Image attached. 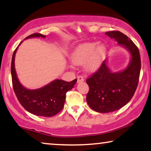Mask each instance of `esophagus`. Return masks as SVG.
I'll return each mask as SVG.
<instances>
[{
  "mask_svg": "<svg viewBox=\"0 0 151 151\" xmlns=\"http://www.w3.org/2000/svg\"><path fill=\"white\" fill-rule=\"evenodd\" d=\"M84 80H85V78H84V77H83V76L79 75V76H77V82L78 83L83 82V81H84Z\"/></svg>",
  "mask_w": 151,
  "mask_h": 151,
  "instance_id": "34e87169",
  "label": "esophagus"
}]
</instances>
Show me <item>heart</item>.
<instances>
[{
  "mask_svg": "<svg viewBox=\"0 0 151 151\" xmlns=\"http://www.w3.org/2000/svg\"><path fill=\"white\" fill-rule=\"evenodd\" d=\"M106 47L104 44L97 42H87L78 45L71 54V61L76 65L84 63L85 68L88 71H95L101 66Z\"/></svg>",
  "mask_w": 151,
  "mask_h": 151,
  "instance_id": "b5f03b06",
  "label": "heart"
}]
</instances>
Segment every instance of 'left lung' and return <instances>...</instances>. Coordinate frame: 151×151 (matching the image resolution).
Returning a JSON list of instances; mask_svg holds the SVG:
<instances>
[{
  "mask_svg": "<svg viewBox=\"0 0 151 151\" xmlns=\"http://www.w3.org/2000/svg\"><path fill=\"white\" fill-rule=\"evenodd\" d=\"M106 34L128 50L131 60L124 70L112 73L104 60L97 72L87 79L89 91L87 101L89 107L99 113L120 109L130 101L139 81L141 61L139 50L130 38L118 31Z\"/></svg>",
  "mask_w": 151,
  "mask_h": 151,
  "instance_id": "1",
  "label": "left lung"
}]
</instances>
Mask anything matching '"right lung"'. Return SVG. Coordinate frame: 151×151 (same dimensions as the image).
Wrapping results in <instances>:
<instances>
[{"label": "right lung", "instance_id": "1", "mask_svg": "<svg viewBox=\"0 0 151 151\" xmlns=\"http://www.w3.org/2000/svg\"><path fill=\"white\" fill-rule=\"evenodd\" d=\"M38 37H45V35L35 33L25 39ZM18 47L13 52L11 61L12 83L17 99L21 106L31 114L44 117L55 116L63 108L66 93L73 88L77 79L76 78L71 82L56 79L37 89L30 90L24 87L18 79L15 68V57Z\"/></svg>", "mask_w": 151, "mask_h": 151}]
</instances>
